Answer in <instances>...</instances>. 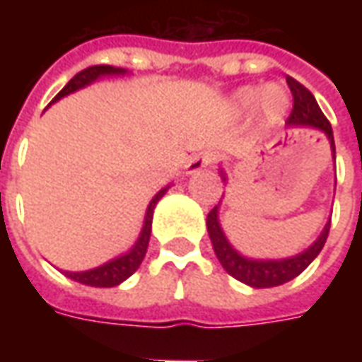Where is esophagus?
<instances>
[{
	"mask_svg": "<svg viewBox=\"0 0 362 362\" xmlns=\"http://www.w3.org/2000/svg\"><path fill=\"white\" fill-rule=\"evenodd\" d=\"M213 163H215V155H213V153H199L196 157L189 158V163L186 168H188V174L199 173V170H204L207 166H211Z\"/></svg>",
	"mask_w": 362,
	"mask_h": 362,
	"instance_id": "obj_1",
	"label": "esophagus"
}]
</instances>
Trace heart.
<instances>
[{"mask_svg": "<svg viewBox=\"0 0 362 362\" xmlns=\"http://www.w3.org/2000/svg\"><path fill=\"white\" fill-rule=\"evenodd\" d=\"M233 103L238 110H246L252 104L258 103V112L262 122L275 124L279 122L288 108V98L277 85H267L264 89L258 87H243L233 96Z\"/></svg>", "mask_w": 362, "mask_h": 362, "instance_id": "1", "label": "heart"}]
</instances>
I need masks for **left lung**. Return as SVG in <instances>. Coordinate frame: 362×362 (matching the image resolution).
I'll return each mask as SVG.
<instances>
[{"instance_id":"1","label":"left lung","mask_w":362,"mask_h":362,"mask_svg":"<svg viewBox=\"0 0 362 362\" xmlns=\"http://www.w3.org/2000/svg\"><path fill=\"white\" fill-rule=\"evenodd\" d=\"M287 85L291 93H293V112L288 116L287 126L316 127V129H322L326 134L329 147H332V155L335 158V143L332 124L327 122L324 112L320 110L314 95L304 85H300L296 79H293V77H287ZM221 176H223V180H227L225 174H221ZM329 223L332 221H327L324 230L320 233V236L314 240L312 246H308L306 250L296 254L293 258L285 259H252L240 256L230 246L227 236L223 233V228H221L219 205H215L211 211H209V215H207V233H209V238H211L215 256H217L221 266L225 267V272L228 275H233L235 279L243 281L244 285H250V287L269 288L295 279L296 275H300L306 267L310 266L314 258L322 252L324 244H326L327 235H329Z\"/></svg>"}]
</instances>
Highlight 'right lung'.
I'll return each instance as SVG.
<instances>
[{"label": "right lung", "mask_w": 362, "mask_h": 362, "mask_svg": "<svg viewBox=\"0 0 362 362\" xmlns=\"http://www.w3.org/2000/svg\"><path fill=\"white\" fill-rule=\"evenodd\" d=\"M126 74V69L122 67H112V66H93L83 69L79 74L75 75L71 81L67 83L64 89L59 90L58 95L54 96L52 103L59 100L62 96H67L75 93V90L87 87L93 81H96L98 77L103 75H122ZM50 103V104H52ZM170 186H166L160 192H157V196L151 199L149 207H147V213H145V221H143L141 235L137 238V243L134 244V248L126 254H122L118 258L106 262L103 266L95 267V269H87V272H62L66 273L69 279L77 281V283H83V285H89V287H116L122 281H126L129 275H134L135 269L141 266L143 258L147 254V246H149L151 238V223H153V211H155V205L160 197L165 196L166 189Z\"/></svg>", "instance_id": "obj_1"}]
</instances>
